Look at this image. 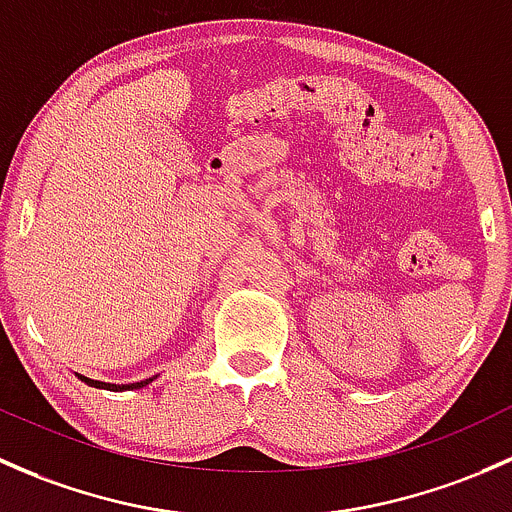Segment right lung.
<instances>
[{"mask_svg": "<svg viewBox=\"0 0 512 512\" xmlns=\"http://www.w3.org/2000/svg\"><path fill=\"white\" fill-rule=\"evenodd\" d=\"M78 377H81V382L91 384V387L110 389V392H123V389H140V387H145V384H150L152 379H155V377H150V379H142V382H135V384H105V382H98V379L83 377V374H78Z\"/></svg>", "mask_w": 512, "mask_h": 512, "instance_id": "1", "label": "right lung"}]
</instances>
